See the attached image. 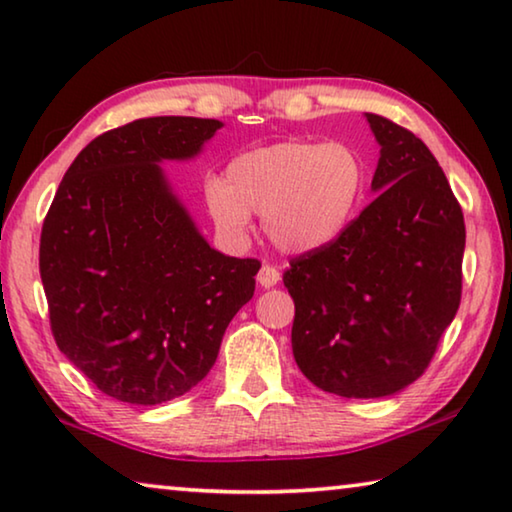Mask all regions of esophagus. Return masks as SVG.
<instances>
[{"mask_svg": "<svg viewBox=\"0 0 512 512\" xmlns=\"http://www.w3.org/2000/svg\"><path fill=\"white\" fill-rule=\"evenodd\" d=\"M257 282L264 289H271V287H275L280 282V271L275 269V266H271V264H264L262 269H259V273H257Z\"/></svg>", "mask_w": 512, "mask_h": 512, "instance_id": "obj_1", "label": "esophagus"}]
</instances>
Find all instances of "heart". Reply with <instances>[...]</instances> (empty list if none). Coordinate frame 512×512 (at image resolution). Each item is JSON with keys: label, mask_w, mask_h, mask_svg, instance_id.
<instances>
[{"label": "heart", "mask_w": 512, "mask_h": 512, "mask_svg": "<svg viewBox=\"0 0 512 512\" xmlns=\"http://www.w3.org/2000/svg\"><path fill=\"white\" fill-rule=\"evenodd\" d=\"M367 168L346 143L282 141L241 152L223 182L205 184V207L227 241H243L250 214L264 234L291 255L319 253L335 243L358 212Z\"/></svg>", "instance_id": "1"}]
</instances>
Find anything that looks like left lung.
Returning <instances> with one entry per match:
<instances>
[{"label":"left lung","instance_id":"obj_1","mask_svg":"<svg viewBox=\"0 0 512 512\" xmlns=\"http://www.w3.org/2000/svg\"><path fill=\"white\" fill-rule=\"evenodd\" d=\"M380 143L378 198L332 246L291 259V348L323 392L380 399L428 369L458 312L465 218L437 159L410 129L367 113Z\"/></svg>","mask_w":512,"mask_h":512}]
</instances>
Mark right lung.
I'll return each instance as SVG.
<instances>
[{"instance_id":"right-lung-1","label":"right lung","mask_w":512,"mask_h":512,"mask_svg":"<svg viewBox=\"0 0 512 512\" xmlns=\"http://www.w3.org/2000/svg\"><path fill=\"white\" fill-rule=\"evenodd\" d=\"M221 127L157 116L109 129L77 154L45 216L40 278L54 342L123 403L196 387L255 294L262 264L209 246L159 166L196 157Z\"/></svg>"}]
</instances>
